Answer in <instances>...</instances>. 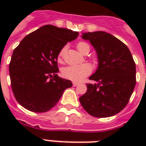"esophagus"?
<instances>
[{
  "mask_svg": "<svg viewBox=\"0 0 146 146\" xmlns=\"http://www.w3.org/2000/svg\"><path fill=\"white\" fill-rule=\"evenodd\" d=\"M78 85V83L76 82H73V87H76V86Z\"/></svg>",
  "mask_w": 146,
  "mask_h": 146,
  "instance_id": "obj_1",
  "label": "esophagus"
}]
</instances>
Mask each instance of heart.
<instances>
[{
    "label": "heart",
    "mask_w": 146,
    "mask_h": 146,
    "mask_svg": "<svg viewBox=\"0 0 146 146\" xmlns=\"http://www.w3.org/2000/svg\"><path fill=\"white\" fill-rule=\"evenodd\" d=\"M76 48L78 51L82 53V54H86L88 53L90 51V45L84 41H80L76 44ZM66 47L64 46L63 48L61 49L58 54V61L62 62L63 59L64 55L66 53ZM92 72L91 67L87 64H83V65H77V66H69L65 67L62 69V76L70 80L79 82L81 81L84 78L88 76Z\"/></svg>",
    "instance_id": "b5f03b06"
}]
</instances>
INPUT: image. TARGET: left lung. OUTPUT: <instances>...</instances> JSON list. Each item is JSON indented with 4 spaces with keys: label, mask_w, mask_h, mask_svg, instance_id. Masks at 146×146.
<instances>
[{
    "label": "left lung",
    "mask_w": 146,
    "mask_h": 146,
    "mask_svg": "<svg viewBox=\"0 0 146 146\" xmlns=\"http://www.w3.org/2000/svg\"><path fill=\"white\" fill-rule=\"evenodd\" d=\"M98 57V68L87 84L88 90L80 102L95 117H109L119 113L128 103L136 84V67L131 53L121 40L110 33L97 31L84 33Z\"/></svg>",
    "instance_id": "1"
}]
</instances>
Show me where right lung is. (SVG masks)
<instances>
[{
	"instance_id": "add662e5",
	"label": "right lung",
	"mask_w": 146,
	"mask_h": 146,
	"mask_svg": "<svg viewBox=\"0 0 146 146\" xmlns=\"http://www.w3.org/2000/svg\"><path fill=\"white\" fill-rule=\"evenodd\" d=\"M78 32L46 25L24 37L15 48L9 63L15 98L25 109L44 113L56 105L63 92L72 87L58 76V54Z\"/></svg>"
}]
</instances>
